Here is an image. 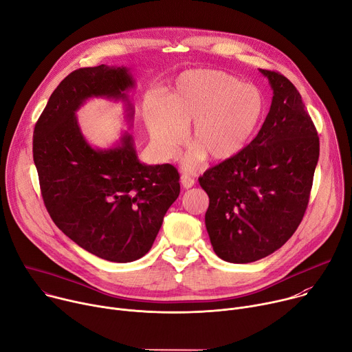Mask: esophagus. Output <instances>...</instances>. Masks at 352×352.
I'll return each mask as SVG.
<instances>
[{
    "label": "esophagus",
    "mask_w": 352,
    "mask_h": 352,
    "mask_svg": "<svg viewBox=\"0 0 352 352\" xmlns=\"http://www.w3.org/2000/svg\"><path fill=\"white\" fill-rule=\"evenodd\" d=\"M181 185L185 188V189H189L195 185V179L192 177H189L188 174H182L181 175Z\"/></svg>",
    "instance_id": "34e87169"
}]
</instances>
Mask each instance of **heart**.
Segmentation results:
<instances>
[{
  "label": "heart",
  "mask_w": 352,
  "mask_h": 352,
  "mask_svg": "<svg viewBox=\"0 0 352 352\" xmlns=\"http://www.w3.org/2000/svg\"><path fill=\"white\" fill-rule=\"evenodd\" d=\"M265 109L256 86L221 71L196 69L181 74L166 98L148 97L143 116L150 140L163 159L175 155L192 124L193 147L185 164L195 168L206 157L224 163L239 156L255 138Z\"/></svg>",
  "instance_id": "heart-1"
}]
</instances>
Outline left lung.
Masks as SVG:
<instances>
[{"mask_svg": "<svg viewBox=\"0 0 352 352\" xmlns=\"http://www.w3.org/2000/svg\"><path fill=\"white\" fill-rule=\"evenodd\" d=\"M273 90L270 111L243 152L209 168L206 230L219 258L250 263L280 249L309 202L319 136L302 97L283 75L259 69Z\"/></svg>", "mask_w": 352, "mask_h": 352, "instance_id": "obj_1", "label": "left lung"}]
</instances>
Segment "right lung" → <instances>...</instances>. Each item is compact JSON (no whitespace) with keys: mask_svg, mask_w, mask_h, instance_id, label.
I'll use <instances>...</instances> for the list:
<instances>
[{"mask_svg":"<svg viewBox=\"0 0 352 352\" xmlns=\"http://www.w3.org/2000/svg\"><path fill=\"white\" fill-rule=\"evenodd\" d=\"M135 85L124 65L76 69L50 96L33 132V160L53 221L87 252L116 263L148 252L179 195L178 171L142 163L128 131L104 148L82 133L76 113L90 98L121 102L131 128Z\"/></svg>","mask_w":352,"mask_h":352,"instance_id":"right-lung-1","label":"right lung"}]
</instances>
